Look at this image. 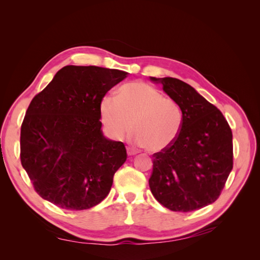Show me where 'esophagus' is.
Returning <instances> with one entry per match:
<instances>
[{"instance_id":"obj_1","label":"esophagus","mask_w":260,"mask_h":260,"mask_svg":"<svg viewBox=\"0 0 260 260\" xmlns=\"http://www.w3.org/2000/svg\"><path fill=\"white\" fill-rule=\"evenodd\" d=\"M137 152L135 151V150H133V148H131V147H128L127 148V154H128L129 156H132V155H135Z\"/></svg>"}]
</instances>
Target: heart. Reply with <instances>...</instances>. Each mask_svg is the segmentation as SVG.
Here are the masks:
<instances>
[{"instance_id":"b5f03b06","label":"heart","mask_w":260,"mask_h":260,"mask_svg":"<svg viewBox=\"0 0 260 260\" xmlns=\"http://www.w3.org/2000/svg\"><path fill=\"white\" fill-rule=\"evenodd\" d=\"M101 117L115 139H123L132 127L134 141L153 153L172 144L182 126L179 104L143 81L124 85L118 90L117 98L104 97Z\"/></svg>"}]
</instances>
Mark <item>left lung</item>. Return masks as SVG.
<instances>
[{
	"instance_id": "obj_1",
	"label": "left lung",
	"mask_w": 260,
	"mask_h": 260,
	"mask_svg": "<svg viewBox=\"0 0 260 260\" xmlns=\"http://www.w3.org/2000/svg\"><path fill=\"white\" fill-rule=\"evenodd\" d=\"M151 80L179 104L182 126L172 144L153 154L148 184L165 208L194 211L221 194L234 167L233 132L222 113L186 82L171 77Z\"/></svg>"
}]
</instances>
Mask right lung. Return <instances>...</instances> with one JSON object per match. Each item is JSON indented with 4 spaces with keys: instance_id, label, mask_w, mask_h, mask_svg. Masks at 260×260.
I'll use <instances>...</instances> for the list:
<instances>
[{
    "instance_id": "1",
    "label": "right lung",
    "mask_w": 260,
    "mask_h": 260,
    "mask_svg": "<svg viewBox=\"0 0 260 260\" xmlns=\"http://www.w3.org/2000/svg\"><path fill=\"white\" fill-rule=\"evenodd\" d=\"M127 75L96 66H66L33 97L21 126L20 158L45 200L77 211L108 196L127 153L124 143L103 135L101 103Z\"/></svg>"
}]
</instances>
